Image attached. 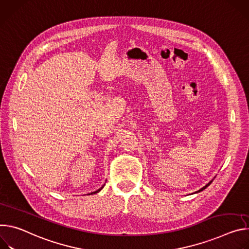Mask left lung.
Returning a JSON list of instances; mask_svg holds the SVG:
<instances>
[{
	"mask_svg": "<svg viewBox=\"0 0 249 249\" xmlns=\"http://www.w3.org/2000/svg\"><path fill=\"white\" fill-rule=\"evenodd\" d=\"M213 180H211V181H210V182H209V183H208V184H207V185H206V186H204V187H203V188H201V189H200V190H199V191H197V192H195V193H199V192H201V191H203V190H205V189H206V188H207V187H208V186H210V185H211V184H212V182H213Z\"/></svg>",
	"mask_w": 249,
	"mask_h": 249,
	"instance_id": "8db88e82",
	"label": "left lung"
}]
</instances>
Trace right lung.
<instances>
[{
    "label": "right lung",
    "instance_id": "obj_1",
    "mask_svg": "<svg viewBox=\"0 0 249 249\" xmlns=\"http://www.w3.org/2000/svg\"><path fill=\"white\" fill-rule=\"evenodd\" d=\"M104 186H105V184H104V185H103V186H102L100 189H98V190H97V191H95V192H92V193H90V194H88V195H94V194H97V193H99V192H100V191H101V190L104 188Z\"/></svg>",
    "mask_w": 249,
    "mask_h": 249
}]
</instances>
